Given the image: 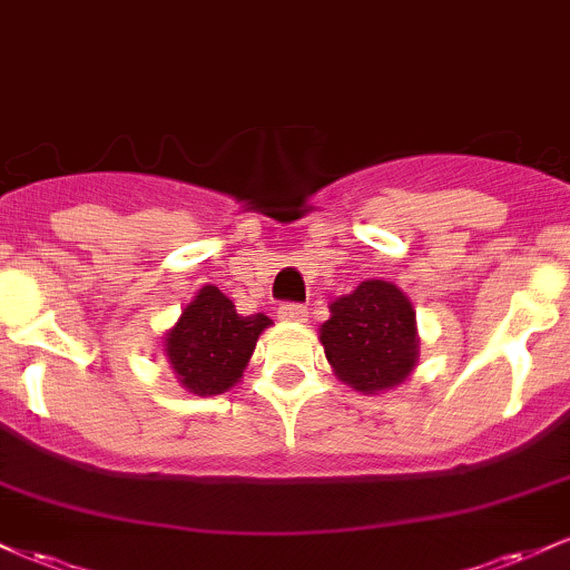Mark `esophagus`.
<instances>
[{
	"label": "esophagus",
	"instance_id": "esophagus-1",
	"mask_svg": "<svg viewBox=\"0 0 570 570\" xmlns=\"http://www.w3.org/2000/svg\"><path fill=\"white\" fill-rule=\"evenodd\" d=\"M278 316L284 318V322H305L307 307L299 305V303H284L278 307Z\"/></svg>",
	"mask_w": 570,
	"mask_h": 570
}]
</instances>
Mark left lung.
Here are the masks:
<instances>
[{
  "label": "left lung",
  "mask_w": 570,
  "mask_h": 570,
  "mask_svg": "<svg viewBox=\"0 0 570 570\" xmlns=\"http://www.w3.org/2000/svg\"><path fill=\"white\" fill-rule=\"evenodd\" d=\"M318 330L335 375L362 394L396 389L417 362L415 311L389 281H362L330 305Z\"/></svg>",
  "instance_id": "left-lung-1"
}]
</instances>
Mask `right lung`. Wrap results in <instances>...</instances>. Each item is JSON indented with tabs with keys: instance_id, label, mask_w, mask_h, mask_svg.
Instances as JSON below:
<instances>
[{
	"instance_id": "add662e5",
	"label": "right lung",
	"mask_w": 570,
	"mask_h": 570,
	"mask_svg": "<svg viewBox=\"0 0 570 570\" xmlns=\"http://www.w3.org/2000/svg\"><path fill=\"white\" fill-rule=\"evenodd\" d=\"M271 324L265 313L240 316L233 299L208 284L166 332L163 351L187 391L217 396L240 381L257 337Z\"/></svg>"
}]
</instances>
